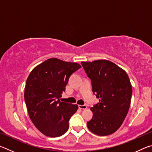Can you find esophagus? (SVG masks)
I'll return each instance as SVG.
<instances>
[{
  "mask_svg": "<svg viewBox=\"0 0 152 152\" xmlns=\"http://www.w3.org/2000/svg\"><path fill=\"white\" fill-rule=\"evenodd\" d=\"M78 107L80 109H82V110H85L87 109L86 105H78Z\"/></svg>",
  "mask_w": 152,
  "mask_h": 152,
  "instance_id": "obj_1",
  "label": "esophagus"
}]
</instances>
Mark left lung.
Instances as JSON below:
<instances>
[{"mask_svg": "<svg viewBox=\"0 0 152 152\" xmlns=\"http://www.w3.org/2000/svg\"><path fill=\"white\" fill-rule=\"evenodd\" d=\"M81 64L91 80L92 92L99 99V102L91 108L93 117L87 127L95 135L112 134L122 125L129 109L132 86L129 76L107 60L82 61Z\"/></svg>", "mask_w": 152, "mask_h": 152, "instance_id": "obj_1", "label": "left lung"}]
</instances>
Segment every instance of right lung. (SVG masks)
I'll list each match as a JSON object with an SVG mask.
<instances>
[{
	"label": "right lung",
	"mask_w": 152,
	"mask_h": 152,
	"mask_svg": "<svg viewBox=\"0 0 152 152\" xmlns=\"http://www.w3.org/2000/svg\"><path fill=\"white\" fill-rule=\"evenodd\" d=\"M80 68L79 64L52 58L35 67L28 76L24 92L28 114L43 135L57 137L68 131L78 107L60 98L71 74Z\"/></svg>",
	"instance_id": "1"
}]
</instances>
